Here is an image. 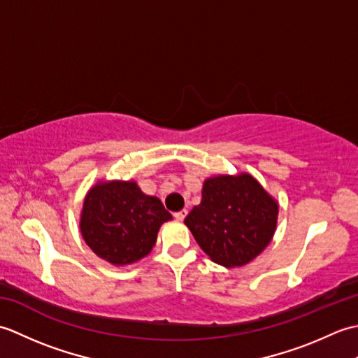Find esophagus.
I'll list each match as a JSON object with an SVG mask.
<instances>
[{"label": "esophagus", "instance_id": "34e87169", "mask_svg": "<svg viewBox=\"0 0 358 358\" xmlns=\"http://www.w3.org/2000/svg\"><path fill=\"white\" fill-rule=\"evenodd\" d=\"M186 215H187V210L186 209H183V210H180V212H175L173 214V217L178 220V222H183V220L186 218Z\"/></svg>", "mask_w": 358, "mask_h": 358}]
</instances>
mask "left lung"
<instances>
[{
	"mask_svg": "<svg viewBox=\"0 0 358 358\" xmlns=\"http://www.w3.org/2000/svg\"><path fill=\"white\" fill-rule=\"evenodd\" d=\"M278 206L249 173L204 181L201 203L185 218L199 246L226 268L243 266L269 245Z\"/></svg>",
	"mask_w": 358,
	"mask_h": 358,
	"instance_id": "8db88e82",
	"label": "left lung"
}]
</instances>
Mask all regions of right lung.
Listing matches in <instances>:
<instances>
[{"label": "right lung", "mask_w": 358, "mask_h": 358, "mask_svg": "<svg viewBox=\"0 0 358 358\" xmlns=\"http://www.w3.org/2000/svg\"><path fill=\"white\" fill-rule=\"evenodd\" d=\"M172 215L157 196L134 181H110L92 187L81 212V235L94 252L124 266L146 257L155 246L159 226Z\"/></svg>", "instance_id": "right-lung-1"}]
</instances>
